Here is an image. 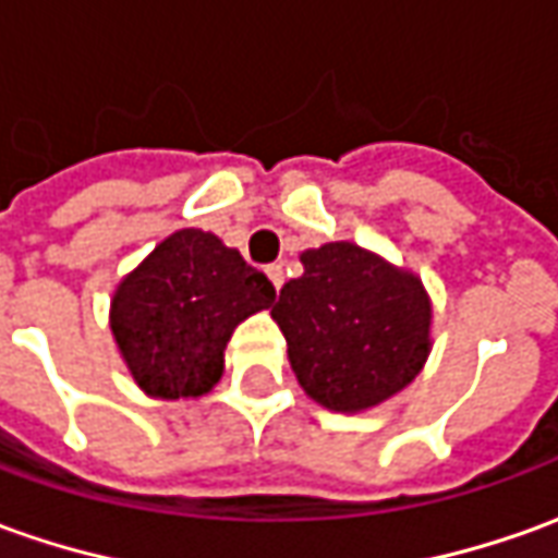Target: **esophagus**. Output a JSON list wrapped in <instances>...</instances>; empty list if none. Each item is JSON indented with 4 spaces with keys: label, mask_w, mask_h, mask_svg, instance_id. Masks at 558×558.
<instances>
[{
    "label": "esophagus",
    "mask_w": 558,
    "mask_h": 558,
    "mask_svg": "<svg viewBox=\"0 0 558 558\" xmlns=\"http://www.w3.org/2000/svg\"><path fill=\"white\" fill-rule=\"evenodd\" d=\"M265 275H268V280H271V287H275V290L283 287V268H280V265H268V268H265Z\"/></svg>",
    "instance_id": "esophagus-1"
}]
</instances>
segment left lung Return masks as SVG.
<instances>
[{"label":"left lung","mask_w":558,"mask_h":558,"mask_svg":"<svg viewBox=\"0 0 558 558\" xmlns=\"http://www.w3.org/2000/svg\"><path fill=\"white\" fill-rule=\"evenodd\" d=\"M275 324L302 390L329 412H366L415 381L430 354L434 305L422 278L373 250L332 241L305 250Z\"/></svg>","instance_id":"8db88e82"}]
</instances>
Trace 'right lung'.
Returning <instances> with one entry per match:
<instances>
[{
    "label": "right lung",
    "instance_id": "obj_1",
    "mask_svg": "<svg viewBox=\"0 0 558 558\" xmlns=\"http://www.w3.org/2000/svg\"><path fill=\"white\" fill-rule=\"evenodd\" d=\"M275 287L216 234L180 229L119 280L109 329L136 388L155 400H198L226 369V344Z\"/></svg>",
    "mask_w": 558,
    "mask_h": 558
}]
</instances>
